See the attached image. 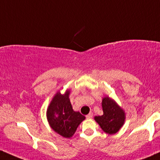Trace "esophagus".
<instances>
[{
  "mask_svg": "<svg viewBox=\"0 0 160 160\" xmlns=\"http://www.w3.org/2000/svg\"><path fill=\"white\" fill-rule=\"evenodd\" d=\"M86 117H87V119H91L92 117H93V113H92V112H90V113L87 114V115L86 116Z\"/></svg>",
  "mask_w": 160,
  "mask_h": 160,
  "instance_id": "obj_1",
  "label": "esophagus"
}]
</instances>
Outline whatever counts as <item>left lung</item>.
<instances>
[{
    "label": "left lung",
    "instance_id": "obj_1",
    "mask_svg": "<svg viewBox=\"0 0 160 160\" xmlns=\"http://www.w3.org/2000/svg\"><path fill=\"white\" fill-rule=\"evenodd\" d=\"M102 108L103 114L96 116L94 120L106 133L110 135L117 133L125 122V111L113 99L108 96L102 98Z\"/></svg>",
    "mask_w": 160,
    "mask_h": 160
}]
</instances>
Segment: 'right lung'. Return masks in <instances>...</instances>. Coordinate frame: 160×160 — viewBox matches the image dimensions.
<instances>
[{"instance_id":"obj_1","label":"right lung","mask_w":160,"mask_h":160,"mask_svg":"<svg viewBox=\"0 0 160 160\" xmlns=\"http://www.w3.org/2000/svg\"><path fill=\"white\" fill-rule=\"evenodd\" d=\"M70 90L62 94L58 91L47 109V119L54 132L65 138L73 136L78 126L86 117L73 110L70 101Z\"/></svg>"}]
</instances>
